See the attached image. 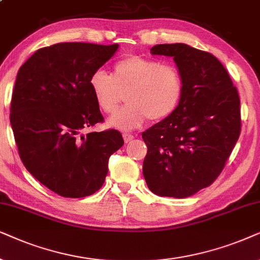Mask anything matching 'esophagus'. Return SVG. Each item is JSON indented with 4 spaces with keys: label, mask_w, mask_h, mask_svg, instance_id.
<instances>
[{
    "label": "esophagus",
    "mask_w": 260,
    "mask_h": 260,
    "mask_svg": "<svg viewBox=\"0 0 260 260\" xmlns=\"http://www.w3.org/2000/svg\"><path fill=\"white\" fill-rule=\"evenodd\" d=\"M134 139V136L133 134H127V133H124L123 134V140H124V143H131V141H132Z\"/></svg>",
    "instance_id": "obj_1"
}]
</instances>
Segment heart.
<instances>
[{
  "instance_id": "1",
  "label": "heart",
  "mask_w": 260,
  "mask_h": 260,
  "mask_svg": "<svg viewBox=\"0 0 260 260\" xmlns=\"http://www.w3.org/2000/svg\"><path fill=\"white\" fill-rule=\"evenodd\" d=\"M89 85L103 113H115L121 96L128 105L110 117L108 124L122 131L140 127L148 117L161 121L175 113L184 94V81L178 68L152 58L128 55L115 63L112 75L102 70L90 76Z\"/></svg>"
}]
</instances>
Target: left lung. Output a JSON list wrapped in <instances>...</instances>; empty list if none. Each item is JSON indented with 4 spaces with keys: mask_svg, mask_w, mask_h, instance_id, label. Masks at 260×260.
<instances>
[{
    "mask_svg": "<svg viewBox=\"0 0 260 260\" xmlns=\"http://www.w3.org/2000/svg\"><path fill=\"white\" fill-rule=\"evenodd\" d=\"M152 54L174 58L184 81L175 113L143 133V174L158 196L184 199L221 174L241 131L238 90L220 60L186 44H160Z\"/></svg>",
    "mask_w": 260,
    "mask_h": 260,
    "instance_id": "8db88e82",
    "label": "left lung"
}]
</instances>
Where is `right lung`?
Masks as SVG:
<instances>
[{"mask_svg":"<svg viewBox=\"0 0 260 260\" xmlns=\"http://www.w3.org/2000/svg\"><path fill=\"white\" fill-rule=\"evenodd\" d=\"M119 45L59 43L38 50L17 72L10 124L20 158L34 178L63 197L98 191L108 160L123 145L119 131L82 134L103 116L90 76Z\"/></svg>","mask_w":260,"mask_h":260,"instance_id":"add662e5","label":"right lung"}]
</instances>
